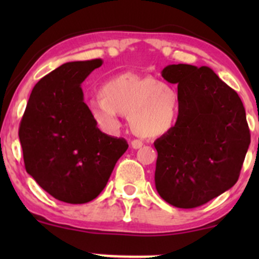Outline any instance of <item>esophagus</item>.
<instances>
[{
    "label": "esophagus",
    "mask_w": 259,
    "mask_h": 259,
    "mask_svg": "<svg viewBox=\"0 0 259 259\" xmlns=\"http://www.w3.org/2000/svg\"><path fill=\"white\" fill-rule=\"evenodd\" d=\"M142 141L141 140H133L132 141V147L135 148V150H139V148L142 147Z\"/></svg>",
    "instance_id": "esophagus-1"
}]
</instances>
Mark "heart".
<instances>
[{
    "instance_id": "heart-1",
    "label": "heart",
    "mask_w": 259,
    "mask_h": 259,
    "mask_svg": "<svg viewBox=\"0 0 259 259\" xmlns=\"http://www.w3.org/2000/svg\"><path fill=\"white\" fill-rule=\"evenodd\" d=\"M99 94L101 99L91 100L89 109L92 119L107 132L119 126L118 113L129 115L133 132L147 139L165 135L179 121V95L153 76L120 74L107 80Z\"/></svg>"
}]
</instances>
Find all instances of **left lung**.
Instances as JSON below:
<instances>
[{
    "label": "left lung",
    "instance_id": "1",
    "mask_svg": "<svg viewBox=\"0 0 259 259\" xmlns=\"http://www.w3.org/2000/svg\"><path fill=\"white\" fill-rule=\"evenodd\" d=\"M162 76L178 84L181 114L154 141V183L160 197L178 208H195L231 189L251 135L239 95L208 67L170 64Z\"/></svg>",
    "mask_w": 259,
    "mask_h": 259
}]
</instances>
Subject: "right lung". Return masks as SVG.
Listing matches in <instances>:
<instances>
[{
    "mask_svg": "<svg viewBox=\"0 0 259 259\" xmlns=\"http://www.w3.org/2000/svg\"><path fill=\"white\" fill-rule=\"evenodd\" d=\"M101 65V59L69 62L47 74L32 89L20 121L26 171L67 203L96 198L129 146L101 132L84 102L82 81Z\"/></svg>",
    "mask_w": 259,
    "mask_h": 259,
    "instance_id": "add662e5",
    "label": "right lung"
}]
</instances>
